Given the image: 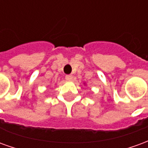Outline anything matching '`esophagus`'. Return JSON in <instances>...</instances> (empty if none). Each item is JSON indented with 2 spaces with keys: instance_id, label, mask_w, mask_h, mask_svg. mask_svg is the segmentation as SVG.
<instances>
[{
  "instance_id": "esophagus-1",
  "label": "esophagus",
  "mask_w": 148,
  "mask_h": 148,
  "mask_svg": "<svg viewBox=\"0 0 148 148\" xmlns=\"http://www.w3.org/2000/svg\"><path fill=\"white\" fill-rule=\"evenodd\" d=\"M66 80L67 81H71L73 79V76L71 75V74H67V75H66Z\"/></svg>"
}]
</instances>
